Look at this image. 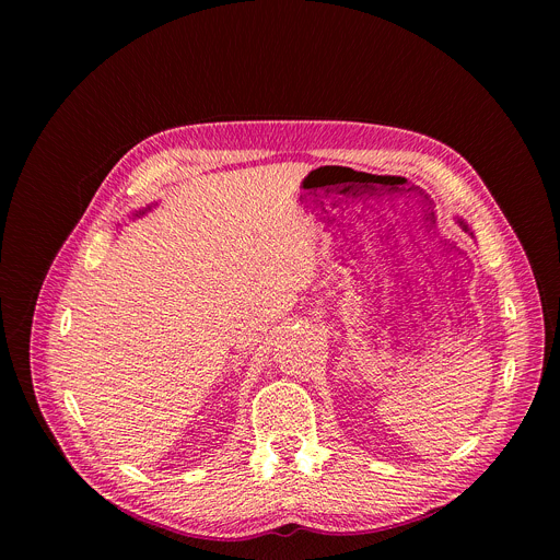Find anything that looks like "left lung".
I'll list each match as a JSON object with an SVG mask.
<instances>
[{"instance_id":"obj_1","label":"left lung","mask_w":560,"mask_h":560,"mask_svg":"<svg viewBox=\"0 0 560 560\" xmlns=\"http://www.w3.org/2000/svg\"><path fill=\"white\" fill-rule=\"evenodd\" d=\"M458 223H460V225H463V230H465V232H469V228H467V225H465V221H460V219H458Z\"/></svg>"}]
</instances>
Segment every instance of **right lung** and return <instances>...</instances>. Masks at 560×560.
<instances>
[{
  "label": "right lung",
  "mask_w": 560,
  "mask_h": 560,
  "mask_svg": "<svg viewBox=\"0 0 560 560\" xmlns=\"http://www.w3.org/2000/svg\"><path fill=\"white\" fill-rule=\"evenodd\" d=\"M145 210H150V206H148V208H143V210H139V212H135L132 217H141V214H145Z\"/></svg>",
  "instance_id": "1"
}]
</instances>
